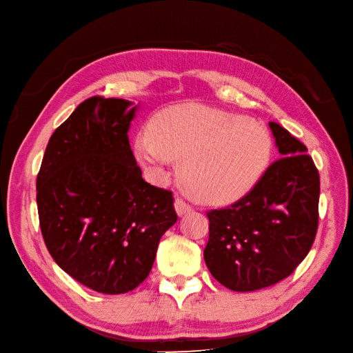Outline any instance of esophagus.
<instances>
[{"instance_id":"obj_1","label":"esophagus","mask_w":353,"mask_h":353,"mask_svg":"<svg viewBox=\"0 0 353 353\" xmlns=\"http://www.w3.org/2000/svg\"><path fill=\"white\" fill-rule=\"evenodd\" d=\"M174 206H175V211H176V214H178L179 217L192 211V206L188 205L185 201H183L181 197H176L175 202H174Z\"/></svg>"}]
</instances>
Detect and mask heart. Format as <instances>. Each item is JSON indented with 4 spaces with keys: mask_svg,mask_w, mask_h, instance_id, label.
Masks as SVG:
<instances>
[{
    "mask_svg": "<svg viewBox=\"0 0 353 353\" xmlns=\"http://www.w3.org/2000/svg\"><path fill=\"white\" fill-rule=\"evenodd\" d=\"M265 128L248 118L199 105L161 110L150 132L134 139V156L143 166L163 174L179 160V179L193 199L225 205L254 185L270 159Z\"/></svg>",
    "mask_w": 353,
    "mask_h": 353,
    "instance_id": "obj_1",
    "label": "heart"
}]
</instances>
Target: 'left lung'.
Returning a JSON list of instances; mask_svg holds the SVG:
<instances>
[{"instance_id": "8db88e82", "label": "left lung", "mask_w": 353, "mask_h": 353, "mask_svg": "<svg viewBox=\"0 0 353 353\" xmlns=\"http://www.w3.org/2000/svg\"><path fill=\"white\" fill-rule=\"evenodd\" d=\"M280 159L228 208L206 212L203 259L212 277L235 292H253L289 277L313 245L319 220V172L304 143L270 123Z\"/></svg>"}]
</instances>
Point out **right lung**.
<instances>
[{
    "mask_svg": "<svg viewBox=\"0 0 353 353\" xmlns=\"http://www.w3.org/2000/svg\"><path fill=\"white\" fill-rule=\"evenodd\" d=\"M139 105L91 97L50 136L37 175L43 239L57 265L92 290L119 295L148 277L174 196L142 178L128 142Z\"/></svg>",
    "mask_w": 353,
    "mask_h": 353,
    "instance_id": "right-lung-1",
    "label": "right lung"
}]
</instances>
